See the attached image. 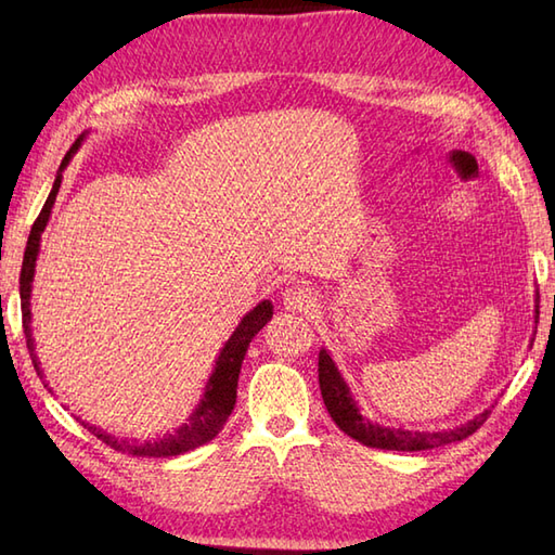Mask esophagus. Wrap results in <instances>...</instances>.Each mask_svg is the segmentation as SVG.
I'll use <instances>...</instances> for the list:
<instances>
[{"mask_svg":"<svg viewBox=\"0 0 555 555\" xmlns=\"http://www.w3.org/2000/svg\"><path fill=\"white\" fill-rule=\"evenodd\" d=\"M317 302V296L314 291L308 288V286H291L286 293H284V308L291 310V312H310L314 308Z\"/></svg>","mask_w":555,"mask_h":555,"instance_id":"obj_1","label":"esophagus"}]
</instances>
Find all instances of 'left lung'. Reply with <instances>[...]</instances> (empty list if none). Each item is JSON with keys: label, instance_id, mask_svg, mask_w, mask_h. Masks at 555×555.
I'll return each mask as SVG.
<instances>
[{"label": "left lung", "instance_id": "8db88e82", "mask_svg": "<svg viewBox=\"0 0 555 555\" xmlns=\"http://www.w3.org/2000/svg\"><path fill=\"white\" fill-rule=\"evenodd\" d=\"M320 388H322V398L328 415H332V420L338 424L340 431H346L350 439L360 441L362 446L384 448V451H429V448L463 441L467 436H473L491 415V410L481 412L477 420L463 424V427H455L451 431H405V429L382 427V424H374L360 415L356 408V400L350 398L344 376L338 374L336 364L326 356V350H320Z\"/></svg>", "mask_w": 555, "mask_h": 555}]
</instances>
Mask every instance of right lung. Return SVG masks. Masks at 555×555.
<instances>
[{
  "mask_svg": "<svg viewBox=\"0 0 555 555\" xmlns=\"http://www.w3.org/2000/svg\"><path fill=\"white\" fill-rule=\"evenodd\" d=\"M82 135L76 140L70 150L66 152V157L62 162V171L70 155L78 150ZM59 185H62V173L56 176V181L52 185V193L47 197V203L42 207V211L35 219L30 235H28V245H26V253H23V267H21V320H23V334H26V346L30 352V360H33V367L35 372H40V362L38 356H35V346H33V332H30V284H33V274H35V259H38V250H40V233L47 227V219H50V211L52 205L56 199L59 193ZM271 302L262 300L257 305L255 310L247 312L243 317V322L235 326L233 336L227 340V346L219 352V360H217V367L209 376V384L205 388V398L203 403L195 408V412L191 415L183 427L176 431L164 436L159 441H145V443H131V441H119V439H112L109 434L100 431L98 427H88V431H92L98 436L102 443L112 446L114 451H121L128 455H145V457H169V455H181L193 451L197 446H205L207 441L215 439V436L223 429V424H227L229 415L233 412L235 405V388H238V374H241V364L245 358V350L250 346L253 336L259 332L267 324V320H271Z\"/></svg>",
  "mask_w": 555,
  "mask_h": 555,
  "instance_id": "1",
  "label": "right lung"
}]
</instances>
